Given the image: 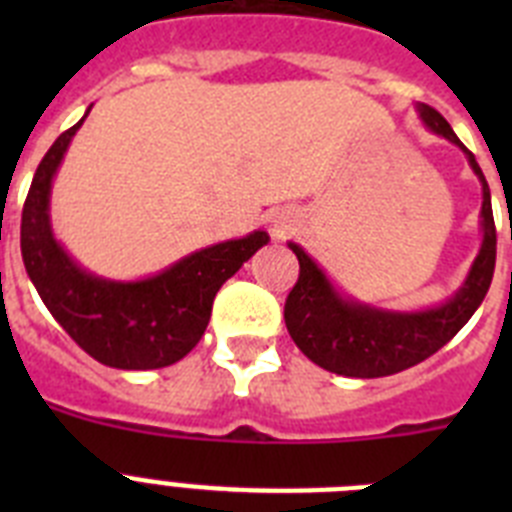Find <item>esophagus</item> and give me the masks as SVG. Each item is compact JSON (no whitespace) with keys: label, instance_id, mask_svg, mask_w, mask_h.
<instances>
[{"label":"esophagus","instance_id":"1","mask_svg":"<svg viewBox=\"0 0 512 512\" xmlns=\"http://www.w3.org/2000/svg\"><path fill=\"white\" fill-rule=\"evenodd\" d=\"M271 235H274V238H287L289 225L287 223H274V225H271Z\"/></svg>","mask_w":512,"mask_h":512}]
</instances>
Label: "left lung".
I'll list each match as a JSON object with an SVG mask.
<instances>
[{
  "label": "left lung",
  "instance_id": "obj_1",
  "mask_svg": "<svg viewBox=\"0 0 512 512\" xmlns=\"http://www.w3.org/2000/svg\"><path fill=\"white\" fill-rule=\"evenodd\" d=\"M418 115L433 133L467 153L469 166L482 182V248L451 300L431 310L390 312L338 295L323 269L297 243H289L300 261V277L284 302L289 336L307 359L341 377H390L436 354L482 305L495 274L497 233L485 174L441 112L431 104H418Z\"/></svg>",
  "mask_w": 512,
  "mask_h": 512
}]
</instances>
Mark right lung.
Here are the masks:
<instances>
[{"mask_svg": "<svg viewBox=\"0 0 512 512\" xmlns=\"http://www.w3.org/2000/svg\"><path fill=\"white\" fill-rule=\"evenodd\" d=\"M87 115L58 135L35 171L22 207V261L40 300L92 359L112 369H161L200 343L217 289L269 243V235L253 230L238 241L215 243L140 282L84 271L53 238L48 202L63 153Z\"/></svg>", "mask_w": 512, "mask_h": 512, "instance_id": "right-lung-1", "label": "right lung"}]
</instances>
